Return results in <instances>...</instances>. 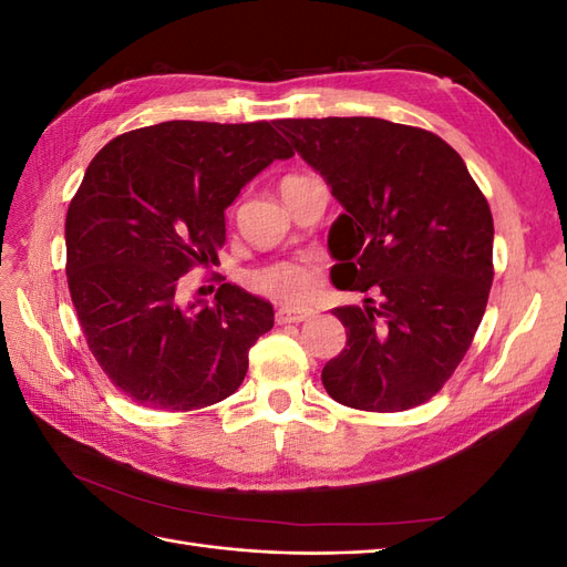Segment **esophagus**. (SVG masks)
I'll return each mask as SVG.
<instances>
[{"label":"esophagus","instance_id":"34e87169","mask_svg":"<svg viewBox=\"0 0 567 567\" xmlns=\"http://www.w3.org/2000/svg\"><path fill=\"white\" fill-rule=\"evenodd\" d=\"M315 317V310L310 307H281L277 312V323H300Z\"/></svg>","mask_w":567,"mask_h":567}]
</instances>
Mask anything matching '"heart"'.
<instances>
[{
	"instance_id": "b5f03b06",
	"label": "heart",
	"mask_w": 567,
	"mask_h": 567,
	"mask_svg": "<svg viewBox=\"0 0 567 567\" xmlns=\"http://www.w3.org/2000/svg\"><path fill=\"white\" fill-rule=\"evenodd\" d=\"M246 281L252 290L267 298L300 302L315 293L317 274L312 267L300 262H274L260 269H252Z\"/></svg>"
}]
</instances>
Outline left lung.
Listing matches in <instances>:
<instances>
[{"label":"left lung","mask_w":567,"mask_h":567,"mask_svg":"<svg viewBox=\"0 0 567 567\" xmlns=\"http://www.w3.org/2000/svg\"><path fill=\"white\" fill-rule=\"evenodd\" d=\"M277 125L331 186L342 213L329 250L342 290L381 305L336 307L346 350L326 392L362 411L433 398L468 352L494 279V221L466 163L437 134L381 117H290Z\"/></svg>","instance_id":"1"}]
</instances>
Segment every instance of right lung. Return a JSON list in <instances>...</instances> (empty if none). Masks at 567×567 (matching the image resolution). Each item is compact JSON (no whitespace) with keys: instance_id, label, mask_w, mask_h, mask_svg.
Returning a JSON list of instances; mask_svg holds the SVG:
<instances>
[{"instance_id":"obj_1","label":"right lung","mask_w":567,"mask_h":567,"mask_svg":"<svg viewBox=\"0 0 567 567\" xmlns=\"http://www.w3.org/2000/svg\"><path fill=\"white\" fill-rule=\"evenodd\" d=\"M293 156L271 123H169L115 136L65 215V274L87 346L136 404L192 411L244 383L271 305L221 284L184 305L179 279L217 262L225 210L274 161Z\"/></svg>"}]
</instances>
